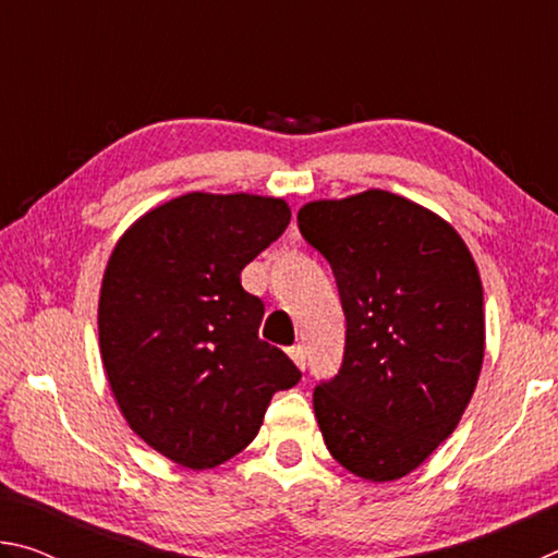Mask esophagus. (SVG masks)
Here are the masks:
<instances>
[{
  "label": "esophagus",
  "instance_id": "1",
  "mask_svg": "<svg viewBox=\"0 0 558 558\" xmlns=\"http://www.w3.org/2000/svg\"><path fill=\"white\" fill-rule=\"evenodd\" d=\"M288 354H290L292 362H295L298 369H305V359H307V354H305V347H302V344L290 347V349H288Z\"/></svg>",
  "mask_w": 558,
  "mask_h": 558
}]
</instances>
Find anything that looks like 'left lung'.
I'll return each mask as SVG.
<instances>
[{"label": "left lung", "mask_w": 558, "mask_h": 558, "mask_svg": "<svg viewBox=\"0 0 558 558\" xmlns=\"http://www.w3.org/2000/svg\"><path fill=\"white\" fill-rule=\"evenodd\" d=\"M298 223L332 266L347 317L342 369L313 396L325 446L369 483L405 477L475 393L485 359L477 263L442 216L384 189L307 202Z\"/></svg>", "instance_id": "left-lung-1"}]
</instances>
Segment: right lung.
I'll return each mask as SVG.
<instances>
[{"label": "right lung", "mask_w": 558, "mask_h": 558, "mask_svg": "<svg viewBox=\"0 0 558 558\" xmlns=\"http://www.w3.org/2000/svg\"><path fill=\"white\" fill-rule=\"evenodd\" d=\"M280 196L189 192L145 211L102 272L98 342L135 436L189 470H211L258 436L298 366L258 339L263 302L241 270L288 229Z\"/></svg>", "instance_id": "1"}]
</instances>
